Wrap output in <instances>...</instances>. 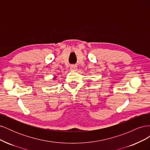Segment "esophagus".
I'll return each instance as SVG.
<instances>
[{"instance_id":"esophagus-1","label":"esophagus","mask_w":150,"mask_h":150,"mask_svg":"<svg viewBox=\"0 0 150 150\" xmlns=\"http://www.w3.org/2000/svg\"><path fill=\"white\" fill-rule=\"evenodd\" d=\"M76 69H77V67L76 66H71V70L76 71Z\"/></svg>"}]
</instances>
